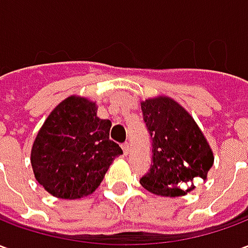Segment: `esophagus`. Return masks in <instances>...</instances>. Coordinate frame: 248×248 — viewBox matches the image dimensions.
<instances>
[{"instance_id": "esophagus-1", "label": "esophagus", "mask_w": 248, "mask_h": 248, "mask_svg": "<svg viewBox=\"0 0 248 248\" xmlns=\"http://www.w3.org/2000/svg\"><path fill=\"white\" fill-rule=\"evenodd\" d=\"M122 150H124V155H127V153H129V143H127V142L122 145Z\"/></svg>"}]
</instances>
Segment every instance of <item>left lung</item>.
<instances>
[{
	"instance_id": "1",
	"label": "left lung",
	"mask_w": 248,
	"mask_h": 248,
	"mask_svg": "<svg viewBox=\"0 0 248 248\" xmlns=\"http://www.w3.org/2000/svg\"><path fill=\"white\" fill-rule=\"evenodd\" d=\"M153 140L150 170L140 178L147 191L181 197L192 191L194 179H207L214 154L202 130L186 108L166 95L140 102Z\"/></svg>"
}]
</instances>
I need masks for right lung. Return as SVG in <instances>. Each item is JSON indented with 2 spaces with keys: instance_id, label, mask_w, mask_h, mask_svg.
I'll return each instance as SVG.
<instances>
[{
  "instance_id": "add662e5",
  "label": "right lung",
  "mask_w": 248,
  "mask_h": 248,
  "mask_svg": "<svg viewBox=\"0 0 248 248\" xmlns=\"http://www.w3.org/2000/svg\"><path fill=\"white\" fill-rule=\"evenodd\" d=\"M97 103L70 95L42 124L30 153L37 182L53 197L79 199L95 191L122 154L110 140L111 122L97 117Z\"/></svg>"
}]
</instances>
